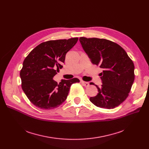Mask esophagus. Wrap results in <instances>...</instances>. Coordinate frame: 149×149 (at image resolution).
Listing matches in <instances>:
<instances>
[{"label": "esophagus", "instance_id": "esophagus-1", "mask_svg": "<svg viewBox=\"0 0 149 149\" xmlns=\"http://www.w3.org/2000/svg\"><path fill=\"white\" fill-rule=\"evenodd\" d=\"M81 84L83 86H84L85 87H88V86H89V83L88 82H87V81H84L83 80H81Z\"/></svg>", "mask_w": 149, "mask_h": 149}]
</instances>
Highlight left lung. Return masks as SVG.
<instances>
[{
  "mask_svg": "<svg viewBox=\"0 0 149 149\" xmlns=\"http://www.w3.org/2000/svg\"><path fill=\"white\" fill-rule=\"evenodd\" d=\"M79 40L92 63L103 70L100 75L103 84L100 88L95 85L98 93L90 101L101 108L118 106L129 96L134 83V62L122 47L113 42L84 37Z\"/></svg>",
  "mask_w": 149,
  "mask_h": 149,
  "instance_id": "1",
  "label": "left lung"
}]
</instances>
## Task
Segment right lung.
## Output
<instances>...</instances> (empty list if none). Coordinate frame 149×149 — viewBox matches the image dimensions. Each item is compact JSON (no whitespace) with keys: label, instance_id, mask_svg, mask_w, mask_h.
Here are the masks:
<instances>
[{"label":"right lung","instance_id":"add662e5","mask_svg":"<svg viewBox=\"0 0 149 149\" xmlns=\"http://www.w3.org/2000/svg\"><path fill=\"white\" fill-rule=\"evenodd\" d=\"M78 37L49 40L37 46L25 58L20 76L22 88L29 101L42 109H52L67 98L70 86L79 83L74 78L59 84L54 76L63 68L66 54L77 43Z\"/></svg>","mask_w":149,"mask_h":149}]
</instances>
